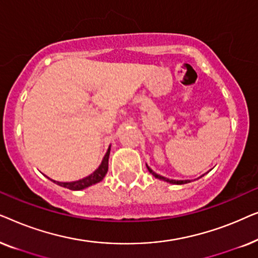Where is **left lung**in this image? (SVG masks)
<instances>
[{
  "mask_svg": "<svg viewBox=\"0 0 258 258\" xmlns=\"http://www.w3.org/2000/svg\"><path fill=\"white\" fill-rule=\"evenodd\" d=\"M147 168H148V170H149L150 174L153 175V176H155V177L158 178V179H162V181H164V182L171 183V184H185V183L191 182V181H190V179H184V181H177V179H169V178H167V177H164V176L158 175V174H156V172H155V171L151 170V169H150L149 167H148V164H147ZM202 176H204V175H202ZM202 176H201V177H202ZM199 178H200V177H199Z\"/></svg>",
  "mask_w": 258,
  "mask_h": 258,
  "instance_id": "obj_1",
  "label": "left lung"
}]
</instances>
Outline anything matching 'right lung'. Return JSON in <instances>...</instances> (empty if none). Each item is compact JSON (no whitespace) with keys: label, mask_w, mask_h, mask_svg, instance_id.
I'll list each match as a JSON object with an SVG mask.
<instances>
[{"label":"right lung","mask_w":258,"mask_h":258,"mask_svg":"<svg viewBox=\"0 0 258 258\" xmlns=\"http://www.w3.org/2000/svg\"><path fill=\"white\" fill-rule=\"evenodd\" d=\"M110 147L109 146L107 153H105L103 160H102L100 167H98L96 170H95L93 174H90L89 176H87V177H84L82 179H79V181H74V182H58V181H54V179H50L56 184L63 186V188H67V189H70V190H82V189H86L88 186L93 185V184H96V183L101 182L102 179L104 178L105 174H107L108 171V161H109V155H110Z\"/></svg>","instance_id":"1"}]
</instances>
